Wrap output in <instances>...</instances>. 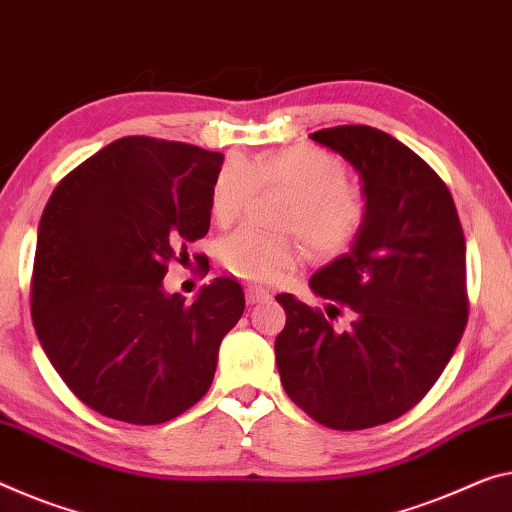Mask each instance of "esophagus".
<instances>
[{"label": "esophagus", "mask_w": 512, "mask_h": 512, "mask_svg": "<svg viewBox=\"0 0 512 512\" xmlns=\"http://www.w3.org/2000/svg\"><path fill=\"white\" fill-rule=\"evenodd\" d=\"M245 297H247V304H261V302L270 300V293L263 288H247Z\"/></svg>", "instance_id": "34e87169"}]
</instances>
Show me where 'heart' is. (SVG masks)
<instances>
[{"mask_svg":"<svg viewBox=\"0 0 512 512\" xmlns=\"http://www.w3.org/2000/svg\"><path fill=\"white\" fill-rule=\"evenodd\" d=\"M258 190L290 194L281 215L286 231L302 235L313 254L338 256L359 240L368 222V199L350 185L341 157L311 146L283 148L245 160L231 155L219 167L210 192V215L229 226L245 215ZM219 261L254 283H279L302 261L300 242L242 226L219 242Z\"/></svg>","mask_w":512,"mask_h":512,"instance_id":"heart-1","label":"heart"}]
</instances>
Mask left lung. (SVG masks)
Returning a JSON list of instances; mask_svg holds the SVG:
<instances>
[{
    "label": "left lung",
    "mask_w": 512,
    "mask_h": 512,
    "mask_svg": "<svg viewBox=\"0 0 512 512\" xmlns=\"http://www.w3.org/2000/svg\"><path fill=\"white\" fill-rule=\"evenodd\" d=\"M361 178L368 222L350 254L311 277L320 309L277 295L286 327L274 341L288 398L320 426L389 423L432 389L469 318L467 247L453 196L412 148L371 125L309 135ZM345 310L349 325L331 322Z\"/></svg>",
    "instance_id": "1"
}]
</instances>
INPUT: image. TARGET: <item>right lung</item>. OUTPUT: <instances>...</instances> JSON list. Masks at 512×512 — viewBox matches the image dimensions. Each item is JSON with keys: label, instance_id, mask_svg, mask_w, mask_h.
Masks as SVG:
<instances>
[{"label": "right lung", "instance_id": "obj_1", "mask_svg": "<svg viewBox=\"0 0 512 512\" xmlns=\"http://www.w3.org/2000/svg\"><path fill=\"white\" fill-rule=\"evenodd\" d=\"M222 162L183 141L123 137L61 178L47 201L31 318L61 380L102 416L157 426L210 389L245 293L217 277L185 304L162 279L208 233Z\"/></svg>", "mask_w": 512, "mask_h": 512}]
</instances>
